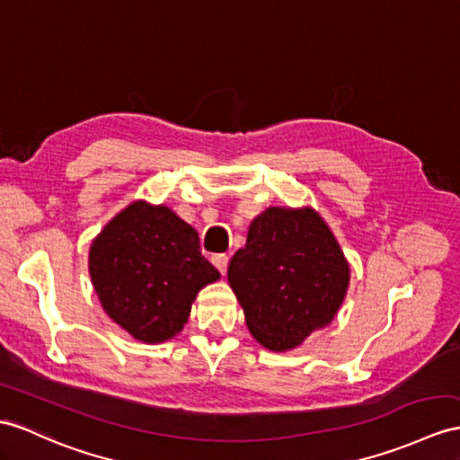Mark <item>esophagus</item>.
Returning <instances> with one entry per match:
<instances>
[{
  "mask_svg": "<svg viewBox=\"0 0 460 460\" xmlns=\"http://www.w3.org/2000/svg\"><path fill=\"white\" fill-rule=\"evenodd\" d=\"M212 263L220 271V275H226V269H228V255L226 253H218L212 257Z\"/></svg>",
  "mask_w": 460,
  "mask_h": 460,
  "instance_id": "esophagus-1",
  "label": "esophagus"
}]
</instances>
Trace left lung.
Wrapping results in <instances>:
<instances>
[{"mask_svg":"<svg viewBox=\"0 0 460 460\" xmlns=\"http://www.w3.org/2000/svg\"><path fill=\"white\" fill-rule=\"evenodd\" d=\"M349 263L312 207H269L228 265V283L253 338L271 351L295 349L338 314Z\"/></svg>","mask_w":460,"mask_h":460,"instance_id":"obj_1","label":"left lung"}]
</instances>
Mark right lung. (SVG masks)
Masks as SVG:
<instances>
[{
	"label": "right lung",
	"mask_w": 460,
	"mask_h": 460,
	"mask_svg": "<svg viewBox=\"0 0 460 460\" xmlns=\"http://www.w3.org/2000/svg\"><path fill=\"white\" fill-rule=\"evenodd\" d=\"M89 275L107 316L142 343L175 338L199 290L220 279L200 253L197 230L146 200H132L97 234Z\"/></svg>",
	"instance_id": "obj_1"
}]
</instances>
